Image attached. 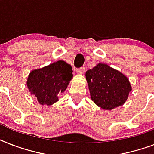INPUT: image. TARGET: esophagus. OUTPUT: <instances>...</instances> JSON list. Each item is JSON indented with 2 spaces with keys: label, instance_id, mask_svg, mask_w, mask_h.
Returning a JSON list of instances; mask_svg holds the SVG:
<instances>
[{
  "label": "esophagus",
  "instance_id": "1",
  "mask_svg": "<svg viewBox=\"0 0 154 154\" xmlns=\"http://www.w3.org/2000/svg\"><path fill=\"white\" fill-rule=\"evenodd\" d=\"M85 72V67L80 68V69H78L77 70V72L78 74H84Z\"/></svg>",
  "mask_w": 154,
  "mask_h": 154
}]
</instances>
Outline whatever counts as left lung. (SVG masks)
I'll return each instance as SVG.
<instances>
[{"label": "left lung", "mask_w": 154, "mask_h": 154, "mask_svg": "<svg viewBox=\"0 0 154 154\" xmlns=\"http://www.w3.org/2000/svg\"><path fill=\"white\" fill-rule=\"evenodd\" d=\"M91 100L103 109L124 105L132 91L129 79L107 64L99 63L85 72Z\"/></svg>", "instance_id": "left-lung-1"}]
</instances>
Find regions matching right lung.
<instances>
[{"instance_id": "right-lung-1", "label": "right lung", "mask_w": 154, "mask_h": 154, "mask_svg": "<svg viewBox=\"0 0 154 154\" xmlns=\"http://www.w3.org/2000/svg\"><path fill=\"white\" fill-rule=\"evenodd\" d=\"M71 65L58 60L41 69L32 70L26 85L31 95L41 105L48 106L58 101V97L65 91L72 78Z\"/></svg>"}]
</instances>
